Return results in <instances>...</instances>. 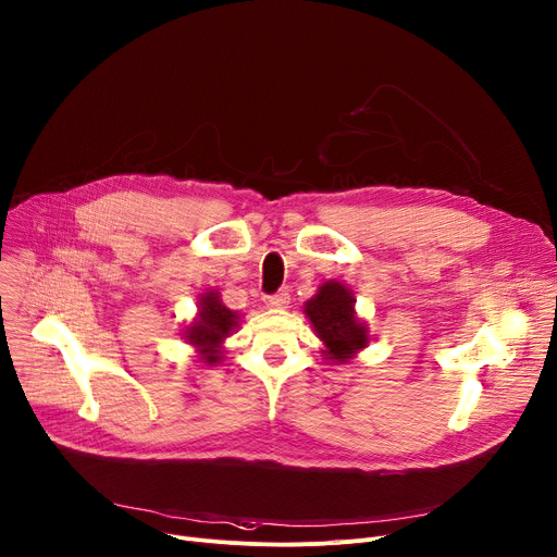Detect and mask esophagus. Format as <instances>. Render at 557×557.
<instances>
[{"label":"esophagus","mask_w":557,"mask_h":557,"mask_svg":"<svg viewBox=\"0 0 557 557\" xmlns=\"http://www.w3.org/2000/svg\"><path fill=\"white\" fill-rule=\"evenodd\" d=\"M288 293L286 290H282V293H275V295H269V298L264 300L267 302V307L269 309H286V305H288Z\"/></svg>","instance_id":"34e87169"}]
</instances>
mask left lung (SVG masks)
<instances>
[{
    "instance_id": "8db88e82",
    "label": "left lung",
    "mask_w": 557,
    "mask_h": 557,
    "mask_svg": "<svg viewBox=\"0 0 557 557\" xmlns=\"http://www.w3.org/2000/svg\"><path fill=\"white\" fill-rule=\"evenodd\" d=\"M315 336L322 343V356L331 364H347L369 345V326L356 313V298L347 284L326 280L318 293L305 302Z\"/></svg>"
}]
</instances>
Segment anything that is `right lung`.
<instances>
[{"label": "right lung", "mask_w": 557, "mask_h": 557, "mask_svg": "<svg viewBox=\"0 0 557 557\" xmlns=\"http://www.w3.org/2000/svg\"><path fill=\"white\" fill-rule=\"evenodd\" d=\"M239 322L242 313L221 302L216 288H208L199 293L197 315L183 326L181 336L190 347H195L197 362L212 367L224 360V343L233 336Z\"/></svg>", "instance_id": "right-lung-1"}]
</instances>
